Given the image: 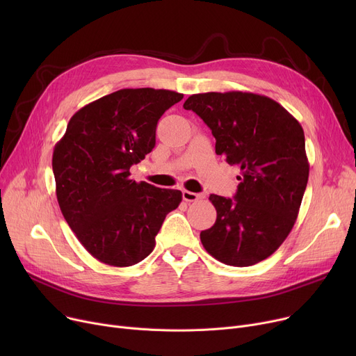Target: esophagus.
<instances>
[{"label": "esophagus", "instance_id": "obj_1", "mask_svg": "<svg viewBox=\"0 0 356 356\" xmlns=\"http://www.w3.org/2000/svg\"><path fill=\"white\" fill-rule=\"evenodd\" d=\"M181 195H183V200H186V202H195V200L202 197V195L195 193V192H189V191H183Z\"/></svg>", "mask_w": 356, "mask_h": 356}]
</instances>
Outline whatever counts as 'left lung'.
<instances>
[{
	"label": "left lung",
	"mask_w": 356,
	"mask_h": 356,
	"mask_svg": "<svg viewBox=\"0 0 356 356\" xmlns=\"http://www.w3.org/2000/svg\"><path fill=\"white\" fill-rule=\"evenodd\" d=\"M183 108L212 129L216 154L241 170L234 199L209 196L216 220L200 232L202 245L227 266H254L278 250L297 219L309 179L303 128L251 92L196 93Z\"/></svg>",
	"instance_id": "left-lung-1"
}]
</instances>
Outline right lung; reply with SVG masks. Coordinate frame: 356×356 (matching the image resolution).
Masks as SVG:
<instances>
[{"mask_svg":"<svg viewBox=\"0 0 356 356\" xmlns=\"http://www.w3.org/2000/svg\"><path fill=\"white\" fill-rule=\"evenodd\" d=\"M183 93L120 89L74 114L53 149L56 196L70 229L85 250L114 267L143 261L156 247L165 215L181 192L129 177L156 145V128Z\"/></svg>","mask_w":356,"mask_h":356,"instance_id":"obj_1","label":"right lung"}]
</instances>
